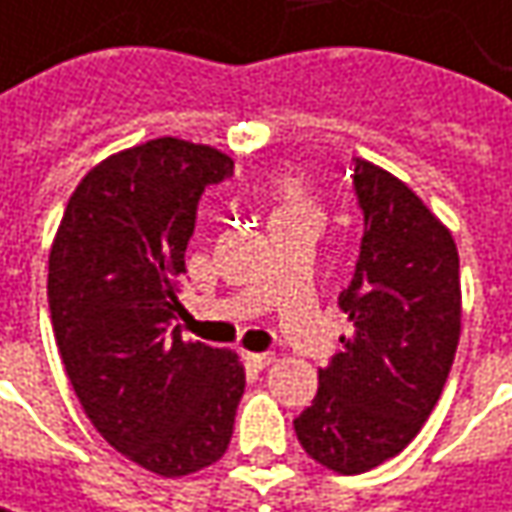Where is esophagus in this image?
Returning <instances> with one entry per match:
<instances>
[{
  "label": "esophagus",
  "mask_w": 512,
  "mask_h": 512,
  "mask_svg": "<svg viewBox=\"0 0 512 512\" xmlns=\"http://www.w3.org/2000/svg\"><path fill=\"white\" fill-rule=\"evenodd\" d=\"M246 362L257 368V371H263V368H269L272 362H275V356L272 353H246Z\"/></svg>",
  "instance_id": "1"
}]
</instances>
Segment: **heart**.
I'll return each instance as SVG.
<instances>
[{
	"mask_svg": "<svg viewBox=\"0 0 512 512\" xmlns=\"http://www.w3.org/2000/svg\"><path fill=\"white\" fill-rule=\"evenodd\" d=\"M275 196H278V208H275V217H284L292 211H307V208H316L310 194L304 191V185L292 176H281L278 185H275Z\"/></svg>",
	"mask_w": 512,
	"mask_h": 512,
	"instance_id": "heart-1",
	"label": "heart"
}]
</instances>
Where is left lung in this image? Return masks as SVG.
Here are the masks:
<instances>
[{
  "mask_svg": "<svg viewBox=\"0 0 512 512\" xmlns=\"http://www.w3.org/2000/svg\"><path fill=\"white\" fill-rule=\"evenodd\" d=\"M362 252L339 307L353 324L295 417L304 452L339 475L400 455L440 400L461 339V263L452 231L403 179L353 159Z\"/></svg>",
  "mask_w": 512,
  "mask_h": 512,
  "instance_id": "left-lung-1",
  "label": "left lung"
}]
</instances>
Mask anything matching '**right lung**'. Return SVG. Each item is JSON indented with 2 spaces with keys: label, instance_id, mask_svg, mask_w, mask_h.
Wrapping results in <instances>:
<instances>
[{
  "label": "right lung",
  "instance_id": "1",
  "mask_svg": "<svg viewBox=\"0 0 512 512\" xmlns=\"http://www.w3.org/2000/svg\"><path fill=\"white\" fill-rule=\"evenodd\" d=\"M226 153L153 138L92 167L48 252V310L77 400L112 449L182 478L217 464L234 432L246 368L234 350L185 342L176 298L205 185Z\"/></svg>",
  "mask_w": 512,
  "mask_h": 512
}]
</instances>
